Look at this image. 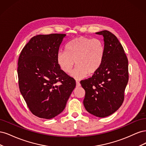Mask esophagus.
I'll list each match as a JSON object with an SVG mask.
<instances>
[{"label":"esophagus","instance_id":"esophagus-1","mask_svg":"<svg viewBox=\"0 0 146 146\" xmlns=\"http://www.w3.org/2000/svg\"><path fill=\"white\" fill-rule=\"evenodd\" d=\"M76 86H77V87H79V86H81V85H80V82H78V81H76Z\"/></svg>","mask_w":146,"mask_h":146}]
</instances>
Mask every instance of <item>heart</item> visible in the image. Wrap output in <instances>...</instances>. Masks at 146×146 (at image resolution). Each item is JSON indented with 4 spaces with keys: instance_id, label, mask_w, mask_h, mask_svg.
Masks as SVG:
<instances>
[{
    "instance_id": "heart-1",
    "label": "heart",
    "mask_w": 146,
    "mask_h": 146,
    "mask_svg": "<svg viewBox=\"0 0 146 146\" xmlns=\"http://www.w3.org/2000/svg\"><path fill=\"white\" fill-rule=\"evenodd\" d=\"M105 47L103 42L98 38L79 36L70 41L66 46V52L60 50L56 54V61L65 73H70L77 67L71 76L77 80L88 74L96 73L103 63Z\"/></svg>"
}]
</instances>
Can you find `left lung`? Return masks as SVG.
<instances>
[{
  "instance_id": "8db88e82",
  "label": "left lung",
  "mask_w": 146,
  "mask_h": 146,
  "mask_svg": "<svg viewBox=\"0 0 146 146\" xmlns=\"http://www.w3.org/2000/svg\"><path fill=\"white\" fill-rule=\"evenodd\" d=\"M96 33L104 37L103 63L92 77L82 80L80 84L85 91L83 105L86 111L105 117L116 111L123 103L129 81L128 59L115 35L108 30Z\"/></svg>"
}]
</instances>
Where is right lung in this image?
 Masks as SVG:
<instances>
[{
  "instance_id": "1",
  "label": "right lung",
  "mask_w": 146,
  "mask_h": 146,
  "mask_svg": "<svg viewBox=\"0 0 146 146\" xmlns=\"http://www.w3.org/2000/svg\"><path fill=\"white\" fill-rule=\"evenodd\" d=\"M66 34L39 35L31 38L21 51L17 75L20 92L30 111L50 119L62 112L76 86L61 70L56 54Z\"/></svg>"
}]
</instances>
